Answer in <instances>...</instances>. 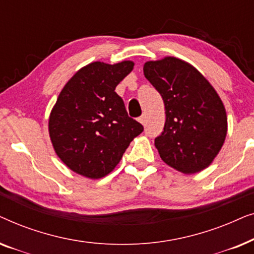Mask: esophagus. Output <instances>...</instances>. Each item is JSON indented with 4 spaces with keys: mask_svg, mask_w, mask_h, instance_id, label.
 Returning <instances> with one entry per match:
<instances>
[{
    "mask_svg": "<svg viewBox=\"0 0 254 254\" xmlns=\"http://www.w3.org/2000/svg\"><path fill=\"white\" fill-rule=\"evenodd\" d=\"M138 121H140L142 125H144L145 124V114H142V116L138 118Z\"/></svg>",
    "mask_w": 254,
    "mask_h": 254,
    "instance_id": "obj_1",
    "label": "esophagus"
}]
</instances>
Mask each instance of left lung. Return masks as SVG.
I'll list each match as a JSON object with an SVG mask.
<instances>
[{
	"instance_id": "left-lung-1",
	"label": "left lung",
	"mask_w": 254,
	"mask_h": 254,
	"mask_svg": "<svg viewBox=\"0 0 254 254\" xmlns=\"http://www.w3.org/2000/svg\"><path fill=\"white\" fill-rule=\"evenodd\" d=\"M143 72L165 106L164 130L155 138L161 158L186 175L206 169L221 150L228 130L217 92L193 65L177 58L145 62Z\"/></svg>"
}]
</instances>
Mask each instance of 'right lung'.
Segmentation results:
<instances>
[{
    "instance_id": "add662e5",
    "label": "right lung",
    "mask_w": 254,
    "mask_h": 254,
    "mask_svg": "<svg viewBox=\"0 0 254 254\" xmlns=\"http://www.w3.org/2000/svg\"><path fill=\"white\" fill-rule=\"evenodd\" d=\"M134 62H92L76 72L59 95L48 130L54 150L72 171L99 179L118 165L143 126L128 117L114 91Z\"/></svg>"
}]
</instances>
